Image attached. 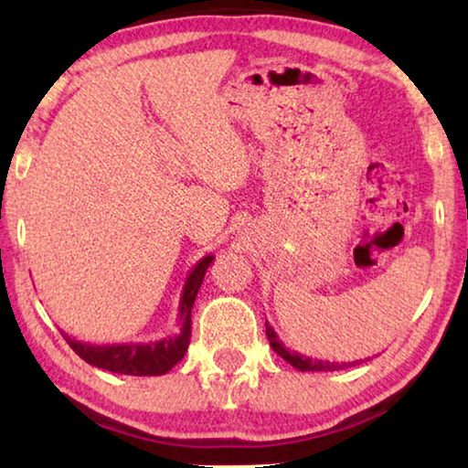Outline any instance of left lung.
<instances>
[{"label": "left lung", "mask_w": 468, "mask_h": 468, "mask_svg": "<svg viewBox=\"0 0 468 468\" xmlns=\"http://www.w3.org/2000/svg\"><path fill=\"white\" fill-rule=\"evenodd\" d=\"M266 336H268V343H271V346L274 348L276 353L281 355V357L291 363L292 367L299 369V371H336V369H345V367H353V366H359V363L363 361H322V359H312V357H305V355L301 353H295L291 351V348L284 346L282 340L279 338V335H276L274 328L271 326V324L266 322Z\"/></svg>", "instance_id": "obj_1"}]
</instances>
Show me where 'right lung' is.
<instances>
[{
	"label": "right lung",
	"mask_w": 468,
	"mask_h": 468,
	"mask_svg": "<svg viewBox=\"0 0 468 468\" xmlns=\"http://www.w3.org/2000/svg\"><path fill=\"white\" fill-rule=\"evenodd\" d=\"M215 256H204L192 272L187 274L184 291L179 297L177 310V332L163 340L153 343H122V345H90L63 335L68 345L74 348L76 355L89 363V366L113 371L123 376H163L184 359V355L192 338V307L197 291L202 287L204 274L208 271Z\"/></svg>",
	"instance_id": "obj_1"
}]
</instances>
